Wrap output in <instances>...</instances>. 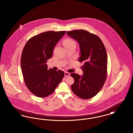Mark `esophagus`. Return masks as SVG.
I'll return each instance as SVG.
<instances>
[{
    "instance_id": "1",
    "label": "esophagus",
    "mask_w": 133,
    "mask_h": 133,
    "mask_svg": "<svg viewBox=\"0 0 133 133\" xmlns=\"http://www.w3.org/2000/svg\"><path fill=\"white\" fill-rule=\"evenodd\" d=\"M70 76V73L67 72H65V77H68V76Z\"/></svg>"
}]
</instances>
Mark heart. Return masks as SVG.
Wrapping results in <instances>:
<instances>
[{
	"label": "heart",
	"mask_w": 133,
	"mask_h": 133,
	"mask_svg": "<svg viewBox=\"0 0 133 133\" xmlns=\"http://www.w3.org/2000/svg\"><path fill=\"white\" fill-rule=\"evenodd\" d=\"M64 46L65 47H69L72 45H76V43L75 41L71 38H67L64 40L63 42Z\"/></svg>",
	"instance_id": "b5f03b06"
}]
</instances>
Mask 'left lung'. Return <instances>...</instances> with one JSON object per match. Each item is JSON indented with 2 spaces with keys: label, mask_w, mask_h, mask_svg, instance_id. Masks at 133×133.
Masks as SVG:
<instances>
[{
  "label": "left lung",
  "mask_w": 133,
  "mask_h": 133,
  "mask_svg": "<svg viewBox=\"0 0 133 133\" xmlns=\"http://www.w3.org/2000/svg\"><path fill=\"white\" fill-rule=\"evenodd\" d=\"M67 34L78 41L81 56L79 62L84 74L75 73L70 75L74 79L71 88L73 92L83 99H89L101 90L107 77V54L101 39L94 34L83 29L69 31Z\"/></svg>",
  "instance_id": "left-lung-1"
}]
</instances>
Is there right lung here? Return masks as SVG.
<instances>
[{
  "label": "right lung",
  "instance_id": "right-lung-1",
  "mask_svg": "<svg viewBox=\"0 0 133 133\" xmlns=\"http://www.w3.org/2000/svg\"><path fill=\"white\" fill-rule=\"evenodd\" d=\"M66 31L45 32L30 38L21 57V68L26 87L35 96L44 98L53 93L64 77L62 70L47 69V60Z\"/></svg>",
  "mask_w": 133,
  "mask_h": 133
}]
</instances>
